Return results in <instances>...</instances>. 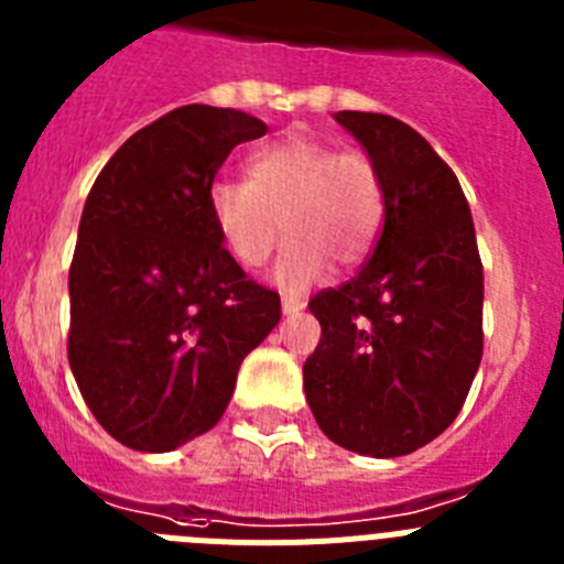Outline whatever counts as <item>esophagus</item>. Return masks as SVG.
Instances as JSON below:
<instances>
[{
  "mask_svg": "<svg viewBox=\"0 0 564 564\" xmlns=\"http://www.w3.org/2000/svg\"><path fill=\"white\" fill-rule=\"evenodd\" d=\"M302 307H305V299L302 296H291V293H285V296H282V311L285 313H299Z\"/></svg>",
  "mask_w": 564,
  "mask_h": 564,
  "instance_id": "obj_1",
  "label": "esophagus"
}]
</instances>
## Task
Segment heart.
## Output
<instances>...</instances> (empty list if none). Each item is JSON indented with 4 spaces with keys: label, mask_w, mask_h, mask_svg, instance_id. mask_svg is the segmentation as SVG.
Listing matches in <instances>:
<instances>
[{
    "label": "heart",
    "mask_w": 564,
    "mask_h": 564,
    "mask_svg": "<svg viewBox=\"0 0 564 564\" xmlns=\"http://www.w3.org/2000/svg\"><path fill=\"white\" fill-rule=\"evenodd\" d=\"M383 183L372 158L338 152L311 134H285L246 158V181L208 188V214L242 268H262L285 231L279 282L305 288L327 262L370 257L383 226Z\"/></svg>",
    "instance_id": "heart-1"
}]
</instances>
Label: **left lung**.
I'll return each instance as SVG.
<instances>
[{
  "label": "left lung",
  "mask_w": 564,
  "mask_h": 564,
  "mask_svg": "<svg viewBox=\"0 0 564 564\" xmlns=\"http://www.w3.org/2000/svg\"><path fill=\"white\" fill-rule=\"evenodd\" d=\"M383 183V228L361 271L318 291L305 361L313 417L344 449L401 457L463 410L482 358V262L455 172L410 123L336 112Z\"/></svg>",
  "instance_id": "obj_1"
}]
</instances>
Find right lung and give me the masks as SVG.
<instances>
[{"label":"right lung","instance_id":"add662e5","mask_svg":"<svg viewBox=\"0 0 564 564\" xmlns=\"http://www.w3.org/2000/svg\"><path fill=\"white\" fill-rule=\"evenodd\" d=\"M268 127L188 104L123 143L84 203L69 265L67 358L96 421L138 452H172L220 421L239 364L276 327L279 293L223 248L217 169Z\"/></svg>","mask_w":564,"mask_h":564}]
</instances>
